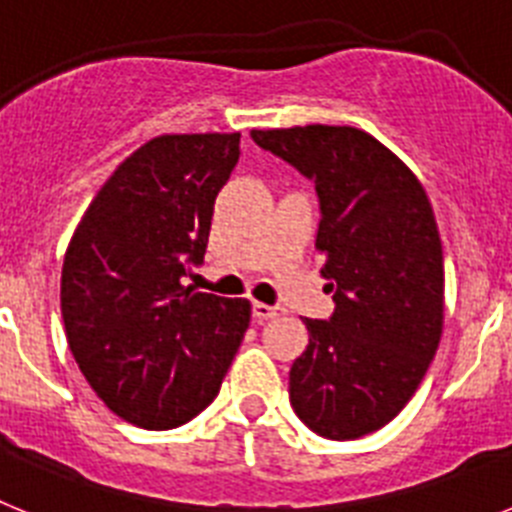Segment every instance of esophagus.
Returning <instances> with one entry per match:
<instances>
[{"label": "esophagus", "instance_id": "esophagus-1", "mask_svg": "<svg viewBox=\"0 0 512 512\" xmlns=\"http://www.w3.org/2000/svg\"><path fill=\"white\" fill-rule=\"evenodd\" d=\"M282 312H284L282 307L266 305V302H253V320H259V323H264V320H271V318H279Z\"/></svg>", "mask_w": 512, "mask_h": 512}]
</instances>
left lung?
<instances>
[{
	"label": "left lung",
	"instance_id": "1",
	"mask_svg": "<svg viewBox=\"0 0 512 512\" xmlns=\"http://www.w3.org/2000/svg\"><path fill=\"white\" fill-rule=\"evenodd\" d=\"M310 176L315 251L336 310L305 318L310 343L289 369V400L325 438L390 423L423 382L443 333V248L423 184L400 156L351 125L251 130Z\"/></svg>",
	"mask_w": 512,
	"mask_h": 512
}]
</instances>
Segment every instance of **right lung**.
Here are the masks:
<instances>
[{
  "mask_svg": "<svg viewBox=\"0 0 512 512\" xmlns=\"http://www.w3.org/2000/svg\"><path fill=\"white\" fill-rule=\"evenodd\" d=\"M238 156L241 133L148 140L94 194L63 256L71 354L99 400L138 428L205 410L251 323L248 300L184 284Z\"/></svg>",
  "mask_w": 512,
  "mask_h": 512,
  "instance_id": "obj_1",
  "label": "right lung"
}]
</instances>
